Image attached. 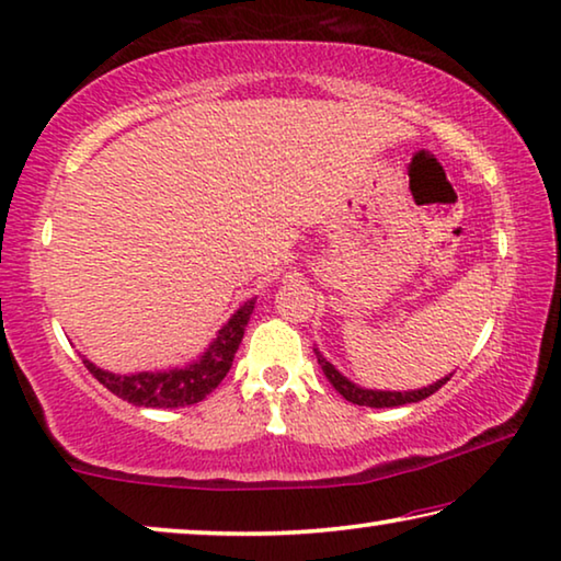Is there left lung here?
Returning <instances> with one entry per match:
<instances>
[{
    "label": "left lung",
    "mask_w": 561,
    "mask_h": 561,
    "mask_svg": "<svg viewBox=\"0 0 561 561\" xmlns=\"http://www.w3.org/2000/svg\"><path fill=\"white\" fill-rule=\"evenodd\" d=\"M318 356V364H321L323 374L329 381L333 383V389L339 391L343 399L351 401V403H358V407H370V409H391V407H403V403H416V401H424L428 399L431 393H436L442 386L449 381V378H442V381H436L434 386H426V389H419V391H370V389H360V386L351 383L346 376H341L339 370H335L329 360H325L321 353L316 351Z\"/></svg>",
    "instance_id": "8db88e82"
}]
</instances>
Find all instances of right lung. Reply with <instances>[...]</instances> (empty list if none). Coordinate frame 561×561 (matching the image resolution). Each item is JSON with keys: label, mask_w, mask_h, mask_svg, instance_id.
<instances>
[{"label": "right lung", "mask_w": 561, "mask_h": 561, "mask_svg": "<svg viewBox=\"0 0 561 561\" xmlns=\"http://www.w3.org/2000/svg\"><path fill=\"white\" fill-rule=\"evenodd\" d=\"M255 300H245L238 308V313L222 325L218 339L210 343V348L203 353L195 364L185 368L162 370V374H130L117 376L107 374L98 366H92L88 358L82 364L88 366L90 374L119 399L133 403V407H150V409H178V407H193V403L203 401L215 386H218L232 366L236 351L243 341L245 325L251 321Z\"/></svg>", "instance_id": "1"}]
</instances>
